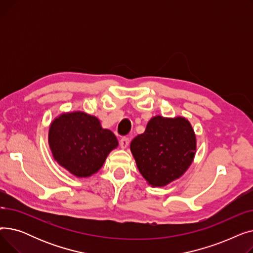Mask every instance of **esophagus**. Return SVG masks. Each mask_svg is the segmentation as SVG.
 <instances>
[{"mask_svg": "<svg viewBox=\"0 0 253 253\" xmlns=\"http://www.w3.org/2000/svg\"><path fill=\"white\" fill-rule=\"evenodd\" d=\"M129 144V138L128 137H122L120 140V147L122 149H126Z\"/></svg>", "mask_w": 253, "mask_h": 253, "instance_id": "1", "label": "esophagus"}]
</instances>
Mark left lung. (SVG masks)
<instances>
[{
    "instance_id": "8db88e82",
    "label": "left lung",
    "mask_w": 253,
    "mask_h": 253,
    "mask_svg": "<svg viewBox=\"0 0 253 253\" xmlns=\"http://www.w3.org/2000/svg\"><path fill=\"white\" fill-rule=\"evenodd\" d=\"M196 135L183 117L152 118L145 131L130 143L137 168L152 187H164L179 178L196 154Z\"/></svg>"
}]
</instances>
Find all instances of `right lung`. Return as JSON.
Segmentation results:
<instances>
[{
    "mask_svg": "<svg viewBox=\"0 0 253 253\" xmlns=\"http://www.w3.org/2000/svg\"><path fill=\"white\" fill-rule=\"evenodd\" d=\"M48 141L54 160L77 177L96 173L119 144L111 130L84 112L61 114L53 120Z\"/></svg>",
    "mask_w": 253,
    "mask_h": 253,
    "instance_id": "1",
    "label": "right lung"
}]
</instances>
